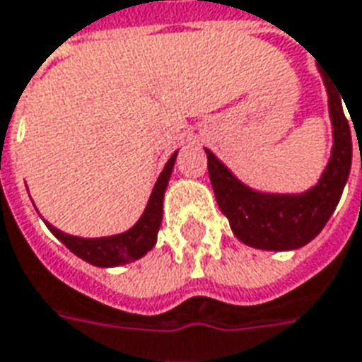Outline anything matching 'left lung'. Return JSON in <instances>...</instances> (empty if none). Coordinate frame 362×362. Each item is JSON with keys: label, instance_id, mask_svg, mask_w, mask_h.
Returning a JSON list of instances; mask_svg holds the SVG:
<instances>
[{"label": "left lung", "instance_id": "left-lung-1", "mask_svg": "<svg viewBox=\"0 0 362 362\" xmlns=\"http://www.w3.org/2000/svg\"><path fill=\"white\" fill-rule=\"evenodd\" d=\"M323 82L329 95L333 125L331 158L320 182L304 194H264L245 186L227 170L219 158L206 148L207 173L221 209L235 237L262 251L300 249L317 237L333 216L347 184L353 158L351 129L343 111L341 92L327 76Z\"/></svg>", "mask_w": 362, "mask_h": 362}]
</instances>
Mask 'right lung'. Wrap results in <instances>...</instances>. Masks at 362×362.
<instances>
[{"label":"right lung","mask_w":362,"mask_h":362,"mask_svg":"<svg viewBox=\"0 0 362 362\" xmlns=\"http://www.w3.org/2000/svg\"><path fill=\"white\" fill-rule=\"evenodd\" d=\"M176 155L178 153H174L168 158L164 170L158 176L155 188H153V194L148 198V204L145 207V214L125 233L111 235V237H98V239H84V237H74V235L64 233L57 227H52L49 221H45V223L54 233L58 241L64 243L76 257H80V259L90 262L93 267H102V269L119 267V264H127V262H133V260L145 257L146 252L155 247L156 233H158L160 223H163L164 192H166L168 180H170V174H173Z\"/></svg>","instance_id":"right-lung-1"}]
</instances>
